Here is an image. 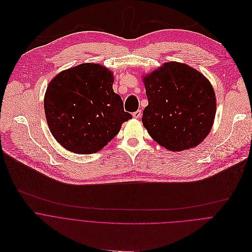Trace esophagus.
Returning <instances> with one entry per match:
<instances>
[{
  "instance_id": "obj_1",
  "label": "esophagus",
  "mask_w": 252,
  "mask_h": 252,
  "mask_svg": "<svg viewBox=\"0 0 252 252\" xmlns=\"http://www.w3.org/2000/svg\"><path fill=\"white\" fill-rule=\"evenodd\" d=\"M142 116V111L141 110H137V111H135L134 113H133V117L134 118H140Z\"/></svg>"
}]
</instances>
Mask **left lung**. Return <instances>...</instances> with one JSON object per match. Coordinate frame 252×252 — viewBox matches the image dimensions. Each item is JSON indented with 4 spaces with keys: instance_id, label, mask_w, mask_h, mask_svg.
I'll use <instances>...</instances> for the list:
<instances>
[{
    "instance_id": "8db88e82",
    "label": "left lung",
    "mask_w": 252,
    "mask_h": 252,
    "mask_svg": "<svg viewBox=\"0 0 252 252\" xmlns=\"http://www.w3.org/2000/svg\"><path fill=\"white\" fill-rule=\"evenodd\" d=\"M148 106L142 122L170 151L195 147L210 133L217 101L211 82L194 68L171 62L143 78Z\"/></svg>"
}]
</instances>
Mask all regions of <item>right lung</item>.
<instances>
[{"instance_id": "right-lung-1", "label": "right lung", "mask_w": 252, "mask_h": 252, "mask_svg": "<svg viewBox=\"0 0 252 252\" xmlns=\"http://www.w3.org/2000/svg\"><path fill=\"white\" fill-rule=\"evenodd\" d=\"M112 72L96 63H82L59 73L46 88L44 112L50 132L76 154L98 152L132 118L113 91Z\"/></svg>"}]
</instances>
